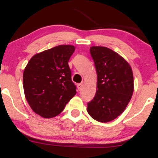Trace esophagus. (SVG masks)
<instances>
[{
    "label": "esophagus",
    "mask_w": 158,
    "mask_h": 158,
    "mask_svg": "<svg viewBox=\"0 0 158 158\" xmlns=\"http://www.w3.org/2000/svg\"><path fill=\"white\" fill-rule=\"evenodd\" d=\"M77 88H78V90H81V88H82V84H81V83H80V84H78L77 85Z\"/></svg>",
    "instance_id": "obj_1"
}]
</instances>
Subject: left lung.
Returning <instances> with one entry per match:
<instances>
[{"mask_svg":"<svg viewBox=\"0 0 158 158\" xmlns=\"http://www.w3.org/2000/svg\"><path fill=\"white\" fill-rule=\"evenodd\" d=\"M90 55L97 73V90L88 103V114L101 123L114 120L124 111L134 91L131 66L106 47H91Z\"/></svg>","mask_w":158,"mask_h":158,"instance_id":"8db88e82","label":"left lung"}]
</instances>
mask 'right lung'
<instances>
[{
    "mask_svg": "<svg viewBox=\"0 0 158 158\" xmlns=\"http://www.w3.org/2000/svg\"><path fill=\"white\" fill-rule=\"evenodd\" d=\"M74 50L72 45H59L35 54L25 68V97L32 110L41 117L59 115L77 94L68 65Z\"/></svg>",
    "mask_w": 158,
    "mask_h": 158,
    "instance_id": "add662e5",
    "label": "right lung"
}]
</instances>
